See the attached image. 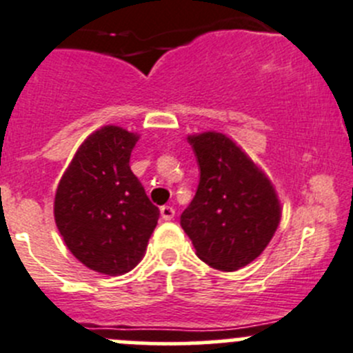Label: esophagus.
I'll return each mask as SVG.
<instances>
[{
	"mask_svg": "<svg viewBox=\"0 0 353 353\" xmlns=\"http://www.w3.org/2000/svg\"><path fill=\"white\" fill-rule=\"evenodd\" d=\"M160 215H162L163 221H172L174 215H176V210H174V207H170V205H163V207L160 208Z\"/></svg>",
	"mask_w": 353,
	"mask_h": 353,
	"instance_id": "obj_1",
	"label": "esophagus"
}]
</instances>
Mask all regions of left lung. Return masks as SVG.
Masks as SVG:
<instances>
[{
	"instance_id": "obj_1",
	"label": "left lung",
	"mask_w": 353,
	"mask_h": 353,
	"mask_svg": "<svg viewBox=\"0 0 353 353\" xmlns=\"http://www.w3.org/2000/svg\"><path fill=\"white\" fill-rule=\"evenodd\" d=\"M200 183L181 228L196 255L219 271H238L265 250L281 221V203L269 177L221 132L188 136Z\"/></svg>"
}]
</instances>
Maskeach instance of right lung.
<instances>
[{
  "instance_id": "1",
  "label": "right lung",
  "mask_w": 353,
  "mask_h": 353,
  "mask_svg": "<svg viewBox=\"0 0 353 353\" xmlns=\"http://www.w3.org/2000/svg\"><path fill=\"white\" fill-rule=\"evenodd\" d=\"M138 139L117 125L94 131L79 146L54 194V222L65 245L101 274L134 269L160 217L129 165Z\"/></svg>"
}]
</instances>
